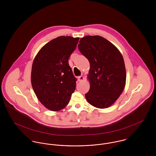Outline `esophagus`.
<instances>
[{"instance_id": "esophagus-1", "label": "esophagus", "mask_w": 156, "mask_h": 156, "mask_svg": "<svg viewBox=\"0 0 156 156\" xmlns=\"http://www.w3.org/2000/svg\"><path fill=\"white\" fill-rule=\"evenodd\" d=\"M83 79H84V77H83V76H79V77H78L79 81H82Z\"/></svg>"}]
</instances>
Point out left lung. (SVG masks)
<instances>
[{
  "label": "left lung",
  "instance_id": "8db88e82",
  "mask_svg": "<svg viewBox=\"0 0 156 156\" xmlns=\"http://www.w3.org/2000/svg\"><path fill=\"white\" fill-rule=\"evenodd\" d=\"M79 43V51L90 63V89L86 99L95 108H108L119 98L126 85L123 57L114 45L101 36H86Z\"/></svg>",
  "mask_w": 156,
  "mask_h": 156
}]
</instances>
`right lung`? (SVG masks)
Wrapping results in <instances>:
<instances>
[{
  "instance_id": "1",
  "label": "right lung",
  "mask_w": 156,
  "mask_h": 156,
  "mask_svg": "<svg viewBox=\"0 0 156 156\" xmlns=\"http://www.w3.org/2000/svg\"><path fill=\"white\" fill-rule=\"evenodd\" d=\"M79 38L61 36L44 45L35 58L31 72L33 89L48 109L58 111L68 104L77 79L68 64Z\"/></svg>"
}]
</instances>
